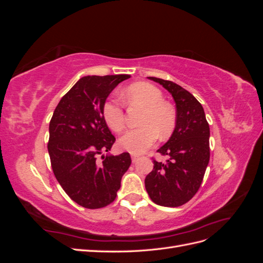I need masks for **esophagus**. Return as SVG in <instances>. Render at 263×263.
<instances>
[{"mask_svg":"<svg viewBox=\"0 0 263 263\" xmlns=\"http://www.w3.org/2000/svg\"><path fill=\"white\" fill-rule=\"evenodd\" d=\"M139 159V156H137V155H132V161L135 163L136 162L137 160Z\"/></svg>","mask_w":263,"mask_h":263,"instance_id":"34e87169","label":"esophagus"}]
</instances>
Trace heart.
I'll return each instance as SVG.
<instances>
[{
	"mask_svg": "<svg viewBox=\"0 0 263 263\" xmlns=\"http://www.w3.org/2000/svg\"><path fill=\"white\" fill-rule=\"evenodd\" d=\"M125 99L132 105L144 107L139 128L128 130L119 138L118 145L130 154H142L153 146L158 137L166 139L176 127V112L163 102L162 92L153 84L140 82L127 87ZM103 118L110 129L121 133L125 128L123 106L117 100H107L103 105Z\"/></svg>",
	"mask_w": 263,
	"mask_h": 263,
	"instance_id": "obj_1",
	"label": "heart"
}]
</instances>
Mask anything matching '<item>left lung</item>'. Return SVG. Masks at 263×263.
<instances>
[{
	"label": "left lung",
	"instance_id": "obj_1",
	"mask_svg": "<svg viewBox=\"0 0 263 263\" xmlns=\"http://www.w3.org/2000/svg\"><path fill=\"white\" fill-rule=\"evenodd\" d=\"M161 84L176 102L177 122L169 140L158 149L168 156L165 163L154 160L145 186L154 203L178 208L189 202L201 186L210 161V126L204 108L192 94L172 81L148 77Z\"/></svg>",
	"mask_w": 263,
	"mask_h": 263
}]
</instances>
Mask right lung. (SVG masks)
<instances>
[{
  "label": "right lung",
  "mask_w": 263,
  "mask_h": 263,
  "mask_svg": "<svg viewBox=\"0 0 263 263\" xmlns=\"http://www.w3.org/2000/svg\"><path fill=\"white\" fill-rule=\"evenodd\" d=\"M128 74L87 76L79 80L55 107L49 124L48 153L54 177L77 204L101 209L112 203L124 173L132 163L128 153H108L115 142L103 105Z\"/></svg>",
  "instance_id": "right-lung-1"
}]
</instances>
